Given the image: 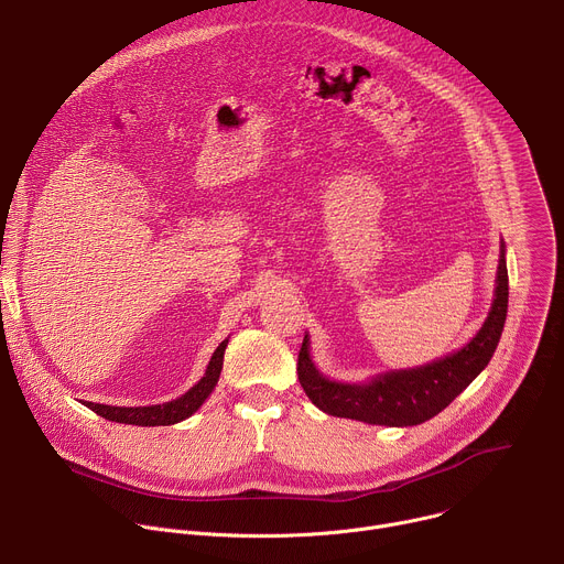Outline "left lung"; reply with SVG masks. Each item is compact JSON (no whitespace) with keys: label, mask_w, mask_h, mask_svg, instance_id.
I'll use <instances>...</instances> for the list:
<instances>
[{"label":"left lung","mask_w":564,"mask_h":564,"mask_svg":"<svg viewBox=\"0 0 564 564\" xmlns=\"http://www.w3.org/2000/svg\"><path fill=\"white\" fill-rule=\"evenodd\" d=\"M507 305L509 274L502 246L491 312L479 333L457 352L420 368L390 370L364 383H341L316 370L305 335L296 364L299 381L312 404L328 415L379 426H417L442 413L487 368L505 330Z\"/></svg>","instance_id":"obj_1"}]
</instances>
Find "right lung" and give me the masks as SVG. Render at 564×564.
<instances>
[{"mask_svg": "<svg viewBox=\"0 0 564 564\" xmlns=\"http://www.w3.org/2000/svg\"><path fill=\"white\" fill-rule=\"evenodd\" d=\"M227 348V339L214 350L209 366L203 375V379L192 386L185 394H181L174 401H167V404H155V406H107V404H94V401H87V409H91L94 413H98L100 417L109 420V422H118V424H133V426H170V424H178L187 417H192L200 406L203 401L209 397V392L214 390L220 370H223V355Z\"/></svg>", "mask_w": 564, "mask_h": 564, "instance_id": "1", "label": "right lung"}]
</instances>
